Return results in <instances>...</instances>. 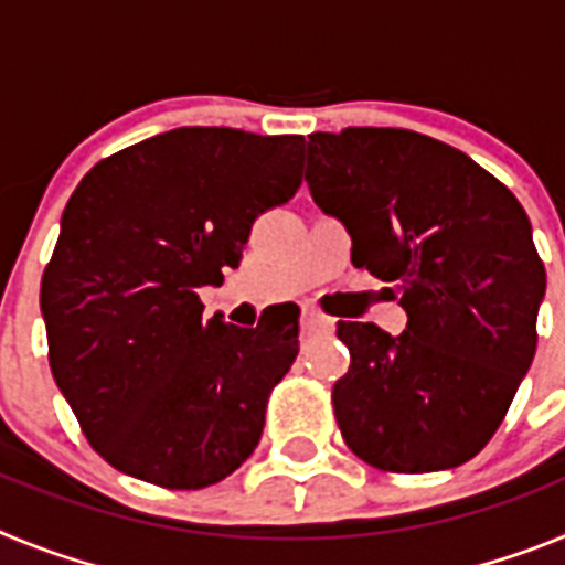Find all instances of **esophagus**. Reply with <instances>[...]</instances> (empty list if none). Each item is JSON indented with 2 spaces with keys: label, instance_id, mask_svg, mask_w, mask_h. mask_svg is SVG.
<instances>
[{
  "label": "esophagus",
  "instance_id": "34e87169",
  "mask_svg": "<svg viewBox=\"0 0 565 565\" xmlns=\"http://www.w3.org/2000/svg\"><path fill=\"white\" fill-rule=\"evenodd\" d=\"M299 326L306 333H328L333 328V319L326 317L317 308H302V317H299Z\"/></svg>",
  "mask_w": 565,
  "mask_h": 565
}]
</instances>
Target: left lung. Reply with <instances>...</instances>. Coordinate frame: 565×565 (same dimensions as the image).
Segmentation results:
<instances>
[{"label": "left lung", "mask_w": 565, "mask_h": 565, "mask_svg": "<svg viewBox=\"0 0 565 565\" xmlns=\"http://www.w3.org/2000/svg\"><path fill=\"white\" fill-rule=\"evenodd\" d=\"M311 198L351 263L391 282L407 331L339 322L351 367L333 413L382 472L461 467L495 436L537 348L546 268L518 198L472 158L411 129L308 135Z\"/></svg>", "instance_id": "8db88e82"}]
</instances>
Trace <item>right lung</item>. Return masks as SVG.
<instances>
[{
    "label": "right lung",
    "instance_id": "right-lung-1",
    "mask_svg": "<svg viewBox=\"0 0 565 565\" xmlns=\"http://www.w3.org/2000/svg\"><path fill=\"white\" fill-rule=\"evenodd\" d=\"M302 135L181 127L109 154L62 214L42 277L50 371L93 450L127 476L203 489L257 447L297 317L203 322L252 223L302 183Z\"/></svg>",
    "mask_w": 565,
    "mask_h": 565
}]
</instances>
